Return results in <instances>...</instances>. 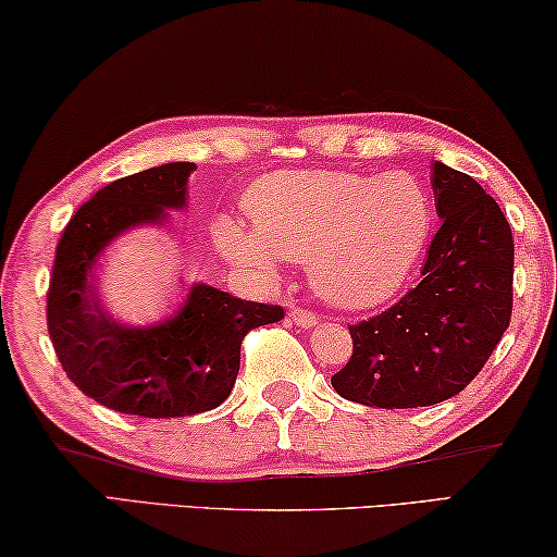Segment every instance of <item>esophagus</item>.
I'll return each mask as SVG.
<instances>
[{
	"mask_svg": "<svg viewBox=\"0 0 557 557\" xmlns=\"http://www.w3.org/2000/svg\"><path fill=\"white\" fill-rule=\"evenodd\" d=\"M289 318H293V322H297V325H300V327L318 325V314H314L312 310H300V307L289 312Z\"/></svg>",
	"mask_w": 557,
	"mask_h": 557,
	"instance_id": "esophagus-1",
	"label": "esophagus"
}]
</instances>
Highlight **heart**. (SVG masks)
Wrapping results in <instances>:
<instances>
[{
  "instance_id": "obj_1",
  "label": "heart",
  "mask_w": 557,
  "mask_h": 557,
  "mask_svg": "<svg viewBox=\"0 0 557 557\" xmlns=\"http://www.w3.org/2000/svg\"><path fill=\"white\" fill-rule=\"evenodd\" d=\"M247 218L214 222L220 252L257 280H275L285 260L307 262L327 302L368 310L393 297L433 227V199L410 172L300 170L257 182Z\"/></svg>"
}]
</instances>
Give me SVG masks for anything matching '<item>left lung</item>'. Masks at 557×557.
Here are the masks:
<instances>
[{
	"label": "left lung",
	"mask_w": 557,
	"mask_h": 557,
	"mask_svg": "<svg viewBox=\"0 0 557 557\" xmlns=\"http://www.w3.org/2000/svg\"><path fill=\"white\" fill-rule=\"evenodd\" d=\"M443 225L422 280L375 318L350 325L352 355L332 375L345 400L403 410L450 400L468 387L510 325L512 232L470 174L433 164Z\"/></svg>",
	"instance_id": "obj_1"
}]
</instances>
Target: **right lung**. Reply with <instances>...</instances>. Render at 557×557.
<instances>
[{
	"instance_id": "1",
	"label": "right lung",
	"mask_w": 557,
	"mask_h": 557,
	"mask_svg": "<svg viewBox=\"0 0 557 557\" xmlns=\"http://www.w3.org/2000/svg\"><path fill=\"white\" fill-rule=\"evenodd\" d=\"M193 162L129 174L74 212L57 245L47 289V330L66 377L104 408L139 418H185L227 400L250 330L285 318L280 305L239 300L195 285L172 320L154 327L117 325L97 300L95 260L139 222H160L185 205Z\"/></svg>"
}]
</instances>
